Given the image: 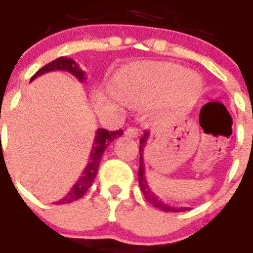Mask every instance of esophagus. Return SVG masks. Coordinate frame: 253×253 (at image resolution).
Returning <instances> with one entry per match:
<instances>
[{
    "label": "esophagus",
    "instance_id": "esophagus-1",
    "mask_svg": "<svg viewBox=\"0 0 253 253\" xmlns=\"http://www.w3.org/2000/svg\"><path fill=\"white\" fill-rule=\"evenodd\" d=\"M124 134L129 138H135L138 135V130L135 128H133V126H129V128H126V130L124 131Z\"/></svg>",
    "mask_w": 253,
    "mask_h": 253
}]
</instances>
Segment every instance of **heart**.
<instances>
[{"mask_svg": "<svg viewBox=\"0 0 253 253\" xmlns=\"http://www.w3.org/2000/svg\"><path fill=\"white\" fill-rule=\"evenodd\" d=\"M202 80L171 62L142 60L124 69L119 92L131 106L160 105L169 109L193 106L202 92Z\"/></svg>", "mask_w": 253, "mask_h": 253, "instance_id": "obj_1", "label": "heart"}]
</instances>
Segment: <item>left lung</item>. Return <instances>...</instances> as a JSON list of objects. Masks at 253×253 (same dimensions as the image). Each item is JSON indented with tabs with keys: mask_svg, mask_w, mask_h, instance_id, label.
<instances>
[{
	"mask_svg": "<svg viewBox=\"0 0 253 253\" xmlns=\"http://www.w3.org/2000/svg\"><path fill=\"white\" fill-rule=\"evenodd\" d=\"M149 138V131L146 130L143 133L142 138L139 140V153H140V161H139V172H138V178H139V187L142 190L143 195L147 199V202L151 203L154 208H158L160 210L163 211H173V213H177V211H186L190 210V208L187 207H181V208H175L172 205H169L166 202L161 200L160 196H157L153 193L149 187L148 182H147L146 178V169H144V162H143V153H144V147L147 146V140Z\"/></svg>",
	"mask_w": 253,
	"mask_h": 253,
	"instance_id": "8db88e82",
	"label": "left lung"
}]
</instances>
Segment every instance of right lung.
Returning <instances> with one entry per match:
<instances>
[{
  "instance_id": "1",
  "label": "right lung",
  "mask_w": 253,
  "mask_h": 253,
  "mask_svg": "<svg viewBox=\"0 0 253 253\" xmlns=\"http://www.w3.org/2000/svg\"><path fill=\"white\" fill-rule=\"evenodd\" d=\"M51 71H66V72H69L72 76H75L80 82L86 81V73H84V71H82V69L80 68L78 63H76V60H73L72 58L60 57L58 58V59L50 62V63L45 64L43 68H40L39 71L31 77L30 82L33 81V80H35L37 77H39V76L44 75V73L46 72H51ZM122 134V129H120V130L110 131L101 128L96 130L95 139H93L92 148H91V153L90 157H88V163L86 165V169H84L81 176H80L78 180L76 181V184L71 187L68 194H67L63 199L58 200L55 204H68V203L76 202V200L81 199L82 196L88 191V189H90L91 185H92L93 180H95L96 175H97L100 161H101L105 149L110 146V143L114 142V139L119 138Z\"/></svg>"
}]
</instances>
